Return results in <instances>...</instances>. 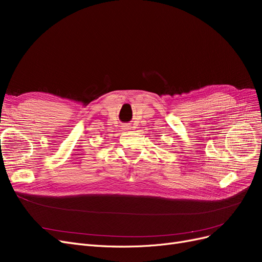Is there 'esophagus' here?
<instances>
[{
  "instance_id": "1",
  "label": "esophagus",
  "mask_w": 262,
  "mask_h": 262,
  "mask_svg": "<svg viewBox=\"0 0 262 262\" xmlns=\"http://www.w3.org/2000/svg\"><path fill=\"white\" fill-rule=\"evenodd\" d=\"M122 129L124 131H129V130H131V125L130 124H123L122 125Z\"/></svg>"
}]
</instances>
